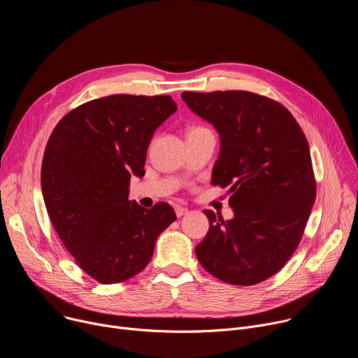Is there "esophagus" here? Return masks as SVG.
I'll list each match as a JSON object with an SVG mask.
<instances>
[{
    "label": "esophagus",
    "mask_w": 358,
    "mask_h": 358,
    "mask_svg": "<svg viewBox=\"0 0 358 358\" xmlns=\"http://www.w3.org/2000/svg\"><path fill=\"white\" fill-rule=\"evenodd\" d=\"M188 213V210L187 208H184V207H176V214H177V217L178 218H181L182 215H185Z\"/></svg>",
    "instance_id": "esophagus-1"
}]
</instances>
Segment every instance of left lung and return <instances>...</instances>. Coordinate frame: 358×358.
<instances>
[{"label": "left lung", "mask_w": 358, "mask_h": 358, "mask_svg": "<svg viewBox=\"0 0 358 358\" xmlns=\"http://www.w3.org/2000/svg\"><path fill=\"white\" fill-rule=\"evenodd\" d=\"M181 97L218 131L211 182L232 194V220L203 211L210 229L195 246L198 262L231 285L266 280L296 250L316 199L309 143L292 113L265 96L227 90Z\"/></svg>", "instance_id": "obj_1"}]
</instances>
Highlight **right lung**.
<instances>
[{"instance_id":"right-lung-1","label":"right lung","mask_w":358,"mask_h":358,"mask_svg":"<svg viewBox=\"0 0 358 358\" xmlns=\"http://www.w3.org/2000/svg\"><path fill=\"white\" fill-rule=\"evenodd\" d=\"M176 110L171 96L112 94L68 113L48 140L41 169L48 215L76 264L100 283L140 273L177 218L166 202L145 210L129 199L155 131Z\"/></svg>"}]
</instances>
